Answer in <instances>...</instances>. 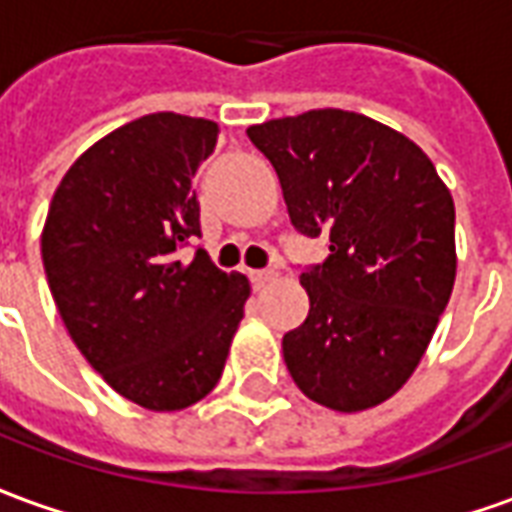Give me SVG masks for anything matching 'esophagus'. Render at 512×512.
Masks as SVG:
<instances>
[{"instance_id":"34e87169","label":"esophagus","mask_w":512,"mask_h":512,"mask_svg":"<svg viewBox=\"0 0 512 512\" xmlns=\"http://www.w3.org/2000/svg\"><path fill=\"white\" fill-rule=\"evenodd\" d=\"M249 279H252V285H255V288H263V285H268V282H274V279H277V271H274V268L249 271Z\"/></svg>"}]
</instances>
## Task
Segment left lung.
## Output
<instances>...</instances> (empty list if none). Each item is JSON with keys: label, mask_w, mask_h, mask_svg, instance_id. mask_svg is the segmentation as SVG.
<instances>
[{"label": "left lung", "mask_w": 512, "mask_h": 512, "mask_svg": "<svg viewBox=\"0 0 512 512\" xmlns=\"http://www.w3.org/2000/svg\"><path fill=\"white\" fill-rule=\"evenodd\" d=\"M277 169L290 224L329 257L301 271L310 315L282 337L290 376L334 411L392 397L414 373L455 282V205L408 136L343 109L246 128Z\"/></svg>", "instance_id": "1"}]
</instances>
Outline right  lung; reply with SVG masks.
Here are the masks:
<instances>
[{
	"mask_svg": "<svg viewBox=\"0 0 512 512\" xmlns=\"http://www.w3.org/2000/svg\"><path fill=\"white\" fill-rule=\"evenodd\" d=\"M219 126L156 112L76 158L54 191L40 255L51 296L84 359L117 395L180 411L222 378L249 279L224 274L200 238L191 180Z\"/></svg>",
	"mask_w": 512,
	"mask_h": 512,
	"instance_id": "obj_1",
	"label": "right lung"
}]
</instances>
